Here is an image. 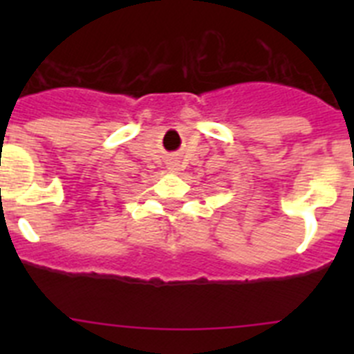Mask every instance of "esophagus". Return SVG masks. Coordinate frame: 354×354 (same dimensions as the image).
<instances>
[{"mask_svg": "<svg viewBox=\"0 0 354 354\" xmlns=\"http://www.w3.org/2000/svg\"><path fill=\"white\" fill-rule=\"evenodd\" d=\"M168 170H170V171H174V174H179V170H180V165H179V161H177V159H174V161H170V162H168Z\"/></svg>", "mask_w": 354, "mask_h": 354, "instance_id": "1", "label": "esophagus"}]
</instances>
